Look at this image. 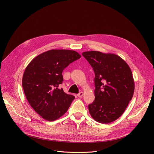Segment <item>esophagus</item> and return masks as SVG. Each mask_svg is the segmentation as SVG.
<instances>
[{
  "instance_id": "obj_1",
  "label": "esophagus",
  "mask_w": 154,
  "mask_h": 154,
  "mask_svg": "<svg viewBox=\"0 0 154 154\" xmlns=\"http://www.w3.org/2000/svg\"><path fill=\"white\" fill-rule=\"evenodd\" d=\"M83 96V92H80V93H79L77 94V96H78L79 97H82Z\"/></svg>"
}]
</instances>
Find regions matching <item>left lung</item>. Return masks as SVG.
I'll return each instance as SVG.
<instances>
[{"label": "left lung", "mask_w": 154, "mask_h": 154, "mask_svg": "<svg viewBox=\"0 0 154 154\" xmlns=\"http://www.w3.org/2000/svg\"><path fill=\"white\" fill-rule=\"evenodd\" d=\"M82 55L95 74V99L88 105L90 113L99 123L115 121L123 114L134 95L135 85L131 69L115 54L88 51Z\"/></svg>", "instance_id": "obj_1"}]
</instances>
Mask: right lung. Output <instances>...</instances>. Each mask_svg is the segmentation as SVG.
Here are the masks:
<instances>
[{"instance_id":"right-lung-1","label":"right lung","mask_w":154,"mask_h":154,"mask_svg":"<svg viewBox=\"0 0 154 154\" xmlns=\"http://www.w3.org/2000/svg\"><path fill=\"white\" fill-rule=\"evenodd\" d=\"M80 55L70 50H50L33 59L25 69L23 87L34 110L43 119L55 121L67 112L75 97L59 86L64 68L79 59Z\"/></svg>"}]
</instances>
